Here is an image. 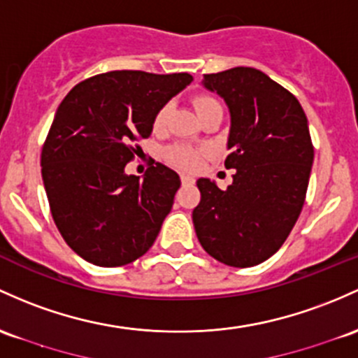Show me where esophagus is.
Wrapping results in <instances>:
<instances>
[{
	"label": "esophagus",
	"mask_w": 358,
	"mask_h": 358,
	"mask_svg": "<svg viewBox=\"0 0 358 358\" xmlns=\"http://www.w3.org/2000/svg\"><path fill=\"white\" fill-rule=\"evenodd\" d=\"M180 178H182L183 185H190V183L195 182L194 176H190V175H182V176H180Z\"/></svg>",
	"instance_id": "1"
}]
</instances>
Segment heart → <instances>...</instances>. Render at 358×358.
<instances>
[{
  "label": "heart",
  "mask_w": 358,
  "mask_h": 358,
  "mask_svg": "<svg viewBox=\"0 0 358 358\" xmlns=\"http://www.w3.org/2000/svg\"><path fill=\"white\" fill-rule=\"evenodd\" d=\"M214 105H219V103L212 96L199 95L194 98V107H195V112H197V115H200L202 112H206L207 108L214 107ZM166 117H168V107L164 105V107H161L158 110V113H156L155 127L156 129L163 127ZM164 156H166L168 163H171L173 166L180 168V170H195V168L200 164V159H202V152H200L199 149L185 146V144H176V146L168 148L166 152H164Z\"/></svg>",
  "instance_id": "1"
}]
</instances>
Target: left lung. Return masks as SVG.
I'll use <instances>...</instances> for the list:
<instances>
[{
    "instance_id": "8db88e82",
    "label": "left lung",
    "mask_w": 358,
    "mask_h": 358,
    "mask_svg": "<svg viewBox=\"0 0 358 358\" xmlns=\"http://www.w3.org/2000/svg\"><path fill=\"white\" fill-rule=\"evenodd\" d=\"M203 88L226 101L233 183L221 190L199 178L192 212L202 248L238 268L268 260L284 245L304 206L314 149L301 103L255 68L203 74Z\"/></svg>"
}]
</instances>
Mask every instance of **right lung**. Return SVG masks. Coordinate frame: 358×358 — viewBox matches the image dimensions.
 I'll use <instances>...</instances> for the list:
<instances>
[{
  "label": "right lung",
  "instance_id": "1",
  "mask_svg": "<svg viewBox=\"0 0 358 358\" xmlns=\"http://www.w3.org/2000/svg\"><path fill=\"white\" fill-rule=\"evenodd\" d=\"M192 81L188 73L110 71L61 101L42 148V180L59 233L83 260L122 266L152 246L180 176L156 163L141 178L125 164L151 136L158 110Z\"/></svg>",
  "mask_w": 358,
  "mask_h": 358
}]
</instances>
